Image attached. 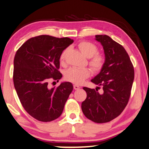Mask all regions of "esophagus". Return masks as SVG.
<instances>
[{
    "mask_svg": "<svg viewBox=\"0 0 149 149\" xmlns=\"http://www.w3.org/2000/svg\"><path fill=\"white\" fill-rule=\"evenodd\" d=\"M73 87H74V90H79L80 88V87L79 86V85H77V84L73 85Z\"/></svg>",
    "mask_w": 149,
    "mask_h": 149,
    "instance_id": "1",
    "label": "esophagus"
}]
</instances>
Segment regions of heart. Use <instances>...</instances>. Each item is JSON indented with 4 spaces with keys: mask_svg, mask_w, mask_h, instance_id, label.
Listing matches in <instances>:
<instances>
[{
    "mask_svg": "<svg viewBox=\"0 0 149 149\" xmlns=\"http://www.w3.org/2000/svg\"><path fill=\"white\" fill-rule=\"evenodd\" d=\"M78 47L81 53L87 58H91L89 61V66L94 73H98L104 67L106 58L104 55L98 53V48L93 43L87 41H82L78 44ZM67 50L62 53L60 57L61 63H64L65 57ZM91 70L88 68L72 67L68 69L65 72V79L74 84H81L85 79L90 77Z\"/></svg>",
    "mask_w": 149,
    "mask_h": 149,
    "instance_id": "b5f03b06",
    "label": "heart"
}]
</instances>
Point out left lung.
<instances>
[{
  "instance_id": "left-lung-1",
  "label": "left lung",
  "mask_w": 149,
  "mask_h": 149,
  "mask_svg": "<svg viewBox=\"0 0 149 149\" xmlns=\"http://www.w3.org/2000/svg\"><path fill=\"white\" fill-rule=\"evenodd\" d=\"M103 46L104 67L91 82L102 86V94L84 87L86 98L81 105L84 116L95 123L109 122L120 115L127 104L134 80L133 65L122 45L106 35H96Z\"/></svg>"
}]
</instances>
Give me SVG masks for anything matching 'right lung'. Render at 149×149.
<instances>
[{
  "instance_id": "add662e5",
  "label": "right lung",
  "mask_w": 149,
  "mask_h": 149,
  "mask_svg": "<svg viewBox=\"0 0 149 149\" xmlns=\"http://www.w3.org/2000/svg\"><path fill=\"white\" fill-rule=\"evenodd\" d=\"M73 42L69 38L42 35L29 39L16 52L14 88L25 110L38 121L48 122L58 118L72 91L69 82L56 88H51L48 82L61 79L60 57Z\"/></svg>"
}]
</instances>
